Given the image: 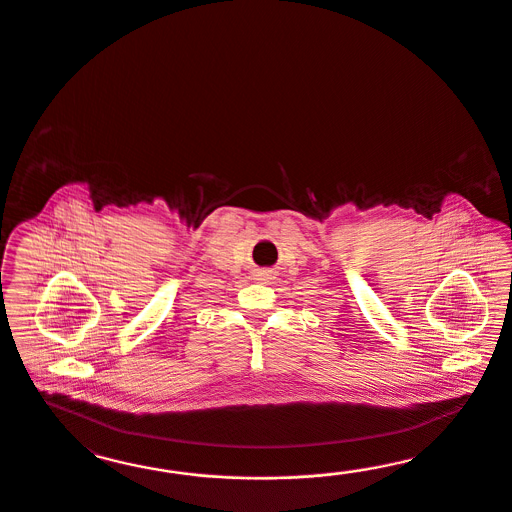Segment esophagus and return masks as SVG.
<instances>
[{
	"label": "esophagus",
	"mask_w": 512,
	"mask_h": 512,
	"mask_svg": "<svg viewBox=\"0 0 512 512\" xmlns=\"http://www.w3.org/2000/svg\"><path fill=\"white\" fill-rule=\"evenodd\" d=\"M276 276V272L274 270H263V281H270V279H274Z\"/></svg>",
	"instance_id": "1"
}]
</instances>
